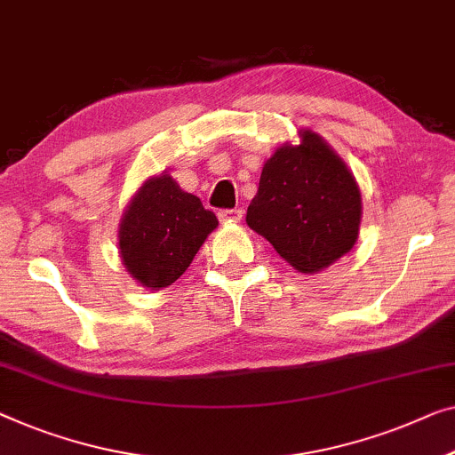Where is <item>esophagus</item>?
<instances>
[{"label":"esophagus","mask_w":455,"mask_h":455,"mask_svg":"<svg viewBox=\"0 0 455 455\" xmlns=\"http://www.w3.org/2000/svg\"><path fill=\"white\" fill-rule=\"evenodd\" d=\"M217 217L221 223H238L242 220V209H221Z\"/></svg>","instance_id":"1"}]
</instances>
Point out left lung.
Instances as JSON below:
<instances>
[{"label":"left lung","mask_w":455,"mask_h":455,"mask_svg":"<svg viewBox=\"0 0 455 455\" xmlns=\"http://www.w3.org/2000/svg\"><path fill=\"white\" fill-rule=\"evenodd\" d=\"M283 143L262 168L246 223L295 271L318 273L355 246L361 223L357 180L314 131Z\"/></svg>","instance_id":"8db88e82"}]
</instances>
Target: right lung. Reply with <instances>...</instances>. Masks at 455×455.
<instances>
[{
  "instance_id": "obj_1",
  "label": "right lung",
  "mask_w": 455,
  "mask_h": 455,
  "mask_svg": "<svg viewBox=\"0 0 455 455\" xmlns=\"http://www.w3.org/2000/svg\"><path fill=\"white\" fill-rule=\"evenodd\" d=\"M199 196L184 193L170 174L148 179L118 226V252L127 273L149 289L172 285L217 228Z\"/></svg>"
}]
</instances>
